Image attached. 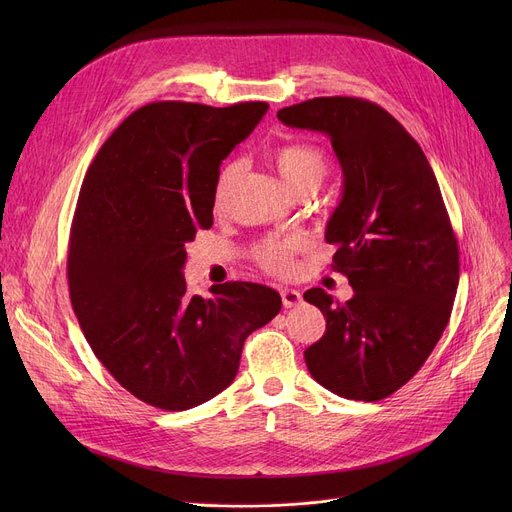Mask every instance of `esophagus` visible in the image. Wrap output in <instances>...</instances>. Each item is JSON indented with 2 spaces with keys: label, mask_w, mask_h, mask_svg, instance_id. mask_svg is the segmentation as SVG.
<instances>
[{
  "label": "esophagus",
  "mask_w": 512,
  "mask_h": 512,
  "mask_svg": "<svg viewBox=\"0 0 512 512\" xmlns=\"http://www.w3.org/2000/svg\"><path fill=\"white\" fill-rule=\"evenodd\" d=\"M280 294H282V305H284L286 309L297 307V305L303 303V294H301L299 290H294V288H282Z\"/></svg>",
  "instance_id": "34e87169"
}]
</instances>
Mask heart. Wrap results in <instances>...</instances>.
Masks as SVG:
<instances>
[{"instance_id": "obj_1", "label": "heart", "mask_w": 512, "mask_h": 512, "mask_svg": "<svg viewBox=\"0 0 512 512\" xmlns=\"http://www.w3.org/2000/svg\"><path fill=\"white\" fill-rule=\"evenodd\" d=\"M274 161L284 182L292 188L294 193L303 191H317L328 178L330 164L326 153L311 143H286L274 151ZM242 172V161L234 159L222 168L218 182H215L213 203L215 207H222L228 193L232 191L234 182ZM305 247L303 236H286V238H265L255 247V261L263 270L272 274H288L294 265V255Z\"/></svg>"}]
</instances>
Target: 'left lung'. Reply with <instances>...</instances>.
I'll return each mask as SVG.
<instances>
[{
    "label": "left lung",
    "instance_id": "1",
    "mask_svg": "<svg viewBox=\"0 0 512 512\" xmlns=\"http://www.w3.org/2000/svg\"><path fill=\"white\" fill-rule=\"evenodd\" d=\"M280 122L330 137L344 174L326 240L332 267L355 294L324 288L305 301L326 332L305 351L313 380L351 400H382L405 386L438 344L459 286V245L432 166L384 107L361 97H315Z\"/></svg>",
    "mask_w": 512,
    "mask_h": 512
}]
</instances>
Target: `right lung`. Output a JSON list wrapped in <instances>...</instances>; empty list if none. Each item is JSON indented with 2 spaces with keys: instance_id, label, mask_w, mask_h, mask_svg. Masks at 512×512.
<instances>
[{
  "instance_id": "right-lung-1",
  "label": "right lung",
  "mask_w": 512,
  "mask_h": 512,
  "mask_svg": "<svg viewBox=\"0 0 512 512\" xmlns=\"http://www.w3.org/2000/svg\"><path fill=\"white\" fill-rule=\"evenodd\" d=\"M265 112V101L147 103L103 143L80 186L72 309L101 365L155 409L186 411L226 390L247 336L280 313L267 286L226 282L203 299L182 276L184 245L213 224L222 159Z\"/></svg>"
}]
</instances>
